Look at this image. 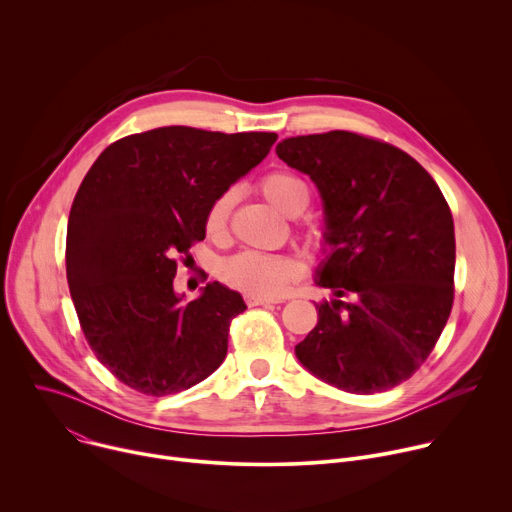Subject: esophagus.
I'll return each instance as SVG.
<instances>
[{"label":"esophagus","instance_id":"esophagus-1","mask_svg":"<svg viewBox=\"0 0 512 512\" xmlns=\"http://www.w3.org/2000/svg\"><path fill=\"white\" fill-rule=\"evenodd\" d=\"M283 300H273V298H255V296H247V304L249 306H267V304H281Z\"/></svg>","mask_w":512,"mask_h":512}]
</instances>
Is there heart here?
<instances>
[{"label": "heart", "mask_w": 512, "mask_h": 512, "mask_svg": "<svg viewBox=\"0 0 512 512\" xmlns=\"http://www.w3.org/2000/svg\"><path fill=\"white\" fill-rule=\"evenodd\" d=\"M259 190L265 200L285 216H298L310 204L308 184L291 172H271L259 182ZM233 206V192L216 196L206 210L204 231L210 237H218L227 231L229 212ZM310 243H322V229L310 225L306 231ZM300 275L298 259L279 253L243 251L218 265V277L233 289L243 291L245 296L275 298L281 296L285 287Z\"/></svg>", "instance_id": "heart-1"}]
</instances>
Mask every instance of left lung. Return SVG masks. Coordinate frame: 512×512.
<instances>
[{
	"mask_svg": "<svg viewBox=\"0 0 512 512\" xmlns=\"http://www.w3.org/2000/svg\"><path fill=\"white\" fill-rule=\"evenodd\" d=\"M279 160L312 178L332 300L296 356L318 379L358 395L407 381L427 360L454 304L452 210L435 180L391 143L350 131L287 137Z\"/></svg>",
	"mask_w": 512,
	"mask_h": 512,
	"instance_id": "8db88e82",
	"label": "left lung"
}]
</instances>
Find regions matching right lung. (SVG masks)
I'll return each mask as SVG.
<instances>
[{
    "mask_svg": "<svg viewBox=\"0 0 512 512\" xmlns=\"http://www.w3.org/2000/svg\"><path fill=\"white\" fill-rule=\"evenodd\" d=\"M275 139L158 127L117 139L87 172L68 216L66 279L91 350L123 385L164 397L221 367L231 320L247 306L218 281L184 304L176 257L204 239L212 200Z\"/></svg>",
    "mask_w": 512,
    "mask_h": 512,
    "instance_id": "add662e5",
    "label": "right lung"
}]
</instances>
